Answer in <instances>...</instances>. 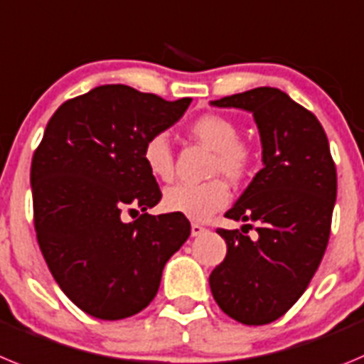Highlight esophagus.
I'll list each match as a JSON object with an SVG mask.
<instances>
[{
    "label": "esophagus",
    "mask_w": 364,
    "mask_h": 364,
    "mask_svg": "<svg viewBox=\"0 0 364 364\" xmlns=\"http://www.w3.org/2000/svg\"><path fill=\"white\" fill-rule=\"evenodd\" d=\"M190 230H192V235H201L203 232L206 230L203 225H199V223H192V227H190Z\"/></svg>",
    "instance_id": "esophagus-1"
}]
</instances>
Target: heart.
<instances>
[{"label":"heart","mask_w":364,"mask_h":364,"mask_svg":"<svg viewBox=\"0 0 364 364\" xmlns=\"http://www.w3.org/2000/svg\"><path fill=\"white\" fill-rule=\"evenodd\" d=\"M188 134L212 149L210 174L225 176L239 185L250 178L255 165V150L239 137V127L223 114H203L188 125ZM143 163L156 179L170 181L174 178V150L165 134H154L143 145ZM230 201V186L224 178L205 183H178L163 194V206L192 221H206L223 210Z\"/></svg>","instance_id":"b5f03b06"}]
</instances>
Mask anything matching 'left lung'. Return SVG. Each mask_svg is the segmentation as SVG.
I'll use <instances>...</instances> for the list:
<instances>
[{"label": "left lung", "instance_id": "left-lung-1", "mask_svg": "<svg viewBox=\"0 0 364 364\" xmlns=\"http://www.w3.org/2000/svg\"><path fill=\"white\" fill-rule=\"evenodd\" d=\"M254 114L263 145V168L225 218L257 223L250 239L218 228L227 257L210 274L223 312L243 325H267L292 309L319 267L330 237L337 196L328 137L310 110L259 87L212 101Z\"/></svg>", "mask_w": 364, "mask_h": 364}]
</instances>
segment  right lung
<instances>
[{
	"label": "right lung",
	"mask_w": 364,
	"mask_h": 364,
	"mask_svg": "<svg viewBox=\"0 0 364 364\" xmlns=\"http://www.w3.org/2000/svg\"><path fill=\"white\" fill-rule=\"evenodd\" d=\"M190 101L101 85L65 101L47 123L31 166L36 235L55 283L88 316L116 321L146 309L188 239L185 215L146 214L161 190L141 152ZM136 208L144 214L123 222Z\"/></svg>",
	"instance_id": "add662e5"
}]
</instances>
